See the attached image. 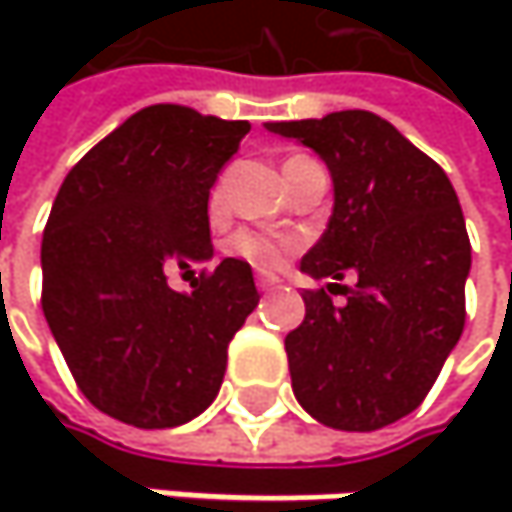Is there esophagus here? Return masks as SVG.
Here are the masks:
<instances>
[{
  "label": "esophagus",
  "mask_w": 512,
  "mask_h": 512,
  "mask_svg": "<svg viewBox=\"0 0 512 512\" xmlns=\"http://www.w3.org/2000/svg\"><path fill=\"white\" fill-rule=\"evenodd\" d=\"M257 290H263V293H266V290H275V287H278V284H281V278H278V275H272V272H257Z\"/></svg>",
  "instance_id": "obj_1"
}]
</instances>
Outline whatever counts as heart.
Masks as SVG:
<instances>
[{"instance_id":"b5f03b06","label":"heart","mask_w":512,"mask_h":512,"mask_svg":"<svg viewBox=\"0 0 512 512\" xmlns=\"http://www.w3.org/2000/svg\"><path fill=\"white\" fill-rule=\"evenodd\" d=\"M219 201H222V192L216 189L213 204H219ZM293 246H296V240H287V237H266V234H255V231H240L228 249H231V255L249 260L257 269H275L287 260Z\"/></svg>"}]
</instances>
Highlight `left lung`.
Here are the masks:
<instances>
[{
    "instance_id": "left-lung-1",
    "label": "left lung",
    "mask_w": 512,
    "mask_h": 512,
    "mask_svg": "<svg viewBox=\"0 0 512 512\" xmlns=\"http://www.w3.org/2000/svg\"><path fill=\"white\" fill-rule=\"evenodd\" d=\"M320 156L335 207L302 257L311 278L356 290L332 305L305 290V320L284 338L293 394L326 427L370 433L421 406L465 323L471 243L448 174L385 118L347 109L263 124Z\"/></svg>"
}]
</instances>
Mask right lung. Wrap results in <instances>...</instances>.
<instances>
[{
	"mask_svg": "<svg viewBox=\"0 0 512 512\" xmlns=\"http://www.w3.org/2000/svg\"><path fill=\"white\" fill-rule=\"evenodd\" d=\"M249 121L156 103L130 115L64 177L41 243L44 317L79 391L106 415L165 430L219 394L228 344L257 308L252 266L213 257L210 186Z\"/></svg>",
	"mask_w": 512,
	"mask_h": 512,
	"instance_id": "add662e5",
	"label": "right lung"
}]
</instances>
